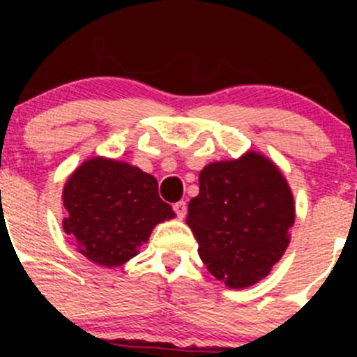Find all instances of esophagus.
Masks as SVG:
<instances>
[{
    "instance_id": "1",
    "label": "esophagus",
    "mask_w": 357,
    "mask_h": 357,
    "mask_svg": "<svg viewBox=\"0 0 357 357\" xmlns=\"http://www.w3.org/2000/svg\"><path fill=\"white\" fill-rule=\"evenodd\" d=\"M174 212H176V215H178L179 219H183L186 215V202H176L174 204Z\"/></svg>"
}]
</instances>
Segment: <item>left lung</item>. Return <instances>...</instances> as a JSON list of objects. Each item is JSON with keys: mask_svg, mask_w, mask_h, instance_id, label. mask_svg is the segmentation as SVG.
Returning a JSON list of instances; mask_svg holds the SVG:
<instances>
[{"mask_svg": "<svg viewBox=\"0 0 357 357\" xmlns=\"http://www.w3.org/2000/svg\"><path fill=\"white\" fill-rule=\"evenodd\" d=\"M199 186L186 222L208 273L229 289L268 276L289 247L295 221L294 195L280 169L261 153L247 152L205 165Z\"/></svg>", "mask_w": 357, "mask_h": 357, "instance_id": "8db88e82", "label": "left lung"}]
</instances>
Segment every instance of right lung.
Wrapping results in <instances>:
<instances>
[{"label": "right lung", "instance_id": "1", "mask_svg": "<svg viewBox=\"0 0 357 357\" xmlns=\"http://www.w3.org/2000/svg\"><path fill=\"white\" fill-rule=\"evenodd\" d=\"M62 199L66 233L82 255L105 268L138 255L158 222L174 218L152 174L112 158L82 162L67 179Z\"/></svg>", "mask_w": 357, "mask_h": 357}]
</instances>
